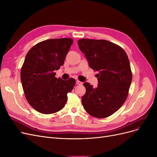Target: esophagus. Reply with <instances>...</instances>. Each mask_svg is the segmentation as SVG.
<instances>
[{"mask_svg": "<svg viewBox=\"0 0 157 157\" xmlns=\"http://www.w3.org/2000/svg\"><path fill=\"white\" fill-rule=\"evenodd\" d=\"M77 84L78 85H82L83 84V82H82L81 81H80V80H77Z\"/></svg>", "mask_w": 157, "mask_h": 157, "instance_id": "1", "label": "esophagus"}]
</instances>
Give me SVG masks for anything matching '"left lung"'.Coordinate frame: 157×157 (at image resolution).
<instances>
[{
  "mask_svg": "<svg viewBox=\"0 0 157 157\" xmlns=\"http://www.w3.org/2000/svg\"><path fill=\"white\" fill-rule=\"evenodd\" d=\"M80 50L90 67L97 71L98 86L83 84L86 93L82 105L89 115L103 118L113 115L126 100L132 79L129 59L118 45L106 40L82 39L78 40Z\"/></svg>",
  "mask_w": 157,
  "mask_h": 157,
  "instance_id": "left-lung-1",
  "label": "left lung"
}]
</instances>
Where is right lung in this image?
<instances>
[{"label":"right lung","instance_id":"1","mask_svg":"<svg viewBox=\"0 0 157 157\" xmlns=\"http://www.w3.org/2000/svg\"><path fill=\"white\" fill-rule=\"evenodd\" d=\"M73 42L71 38L48 39L27 52L21 69V81L27 101L38 112L55 113L67 102V94L72 91L76 80L57 78L54 71L63 65Z\"/></svg>","mask_w":157,"mask_h":157}]
</instances>
